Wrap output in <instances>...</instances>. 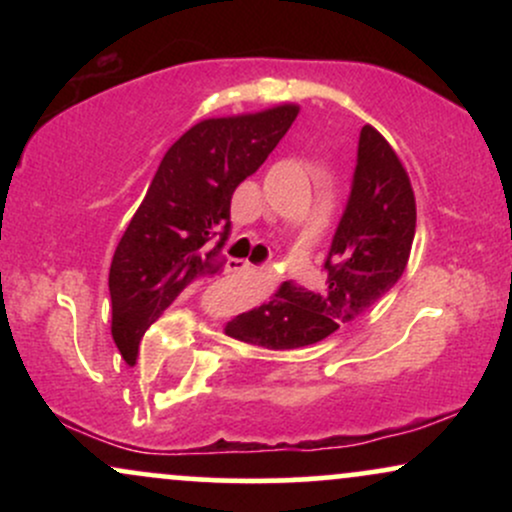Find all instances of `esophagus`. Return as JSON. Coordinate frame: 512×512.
Here are the masks:
<instances>
[{
    "label": "esophagus",
    "mask_w": 512,
    "mask_h": 512,
    "mask_svg": "<svg viewBox=\"0 0 512 512\" xmlns=\"http://www.w3.org/2000/svg\"><path fill=\"white\" fill-rule=\"evenodd\" d=\"M228 272H233V274L252 272V264L248 260H236V257H233V260H228Z\"/></svg>",
    "instance_id": "1"
}]
</instances>
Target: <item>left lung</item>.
I'll return each mask as SVG.
<instances>
[{
	"mask_svg": "<svg viewBox=\"0 0 512 512\" xmlns=\"http://www.w3.org/2000/svg\"><path fill=\"white\" fill-rule=\"evenodd\" d=\"M414 231L416 199L407 170L383 134L366 125L349 202L325 262V286L308 291L284 281L269 301L233 317L223 332L274 351L322 342L366 315L397 284Z\"/></svg>",
	"mask_w": 512,
	"mask_h": 512,
	"instance_id": "1",
	"label": "left lung"
}]
</instances>
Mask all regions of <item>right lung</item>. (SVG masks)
I'll list each match as a JSON object with an SVG mask.
<instances>
[{
	"instance_id": "add662e5",
	"label": "right lung",
	"mask_w": 512,
	"mask_h": 512,
	"mask_svg": "<svg viewBox=\"0 0 512 512\" xmlns=\"http://www.w3.org/2000/svg\"><path fill=\"white\" fill-rule=\"evenodd\" d=\"M298 110L284 103L209 117L166 151L110 264L113 339L127 363L137 361L139 339L185 286L221 272L233 192L267 161Z\"/></svg>"
}]
</instances>
